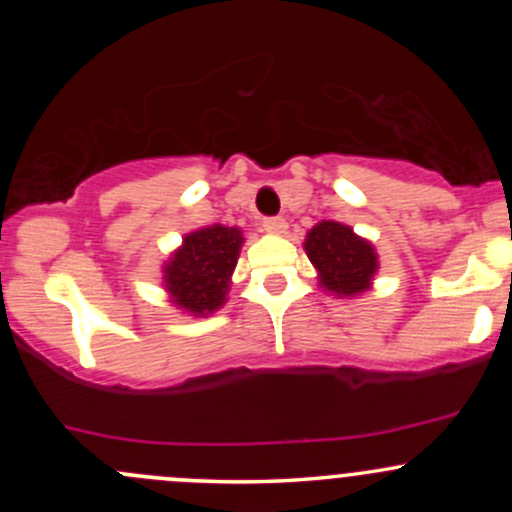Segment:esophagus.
<instances>
[{
	"label": "esophagus",
	"mask_w": 512,
	"mask_h": 512,
	"mask_svg": "<svg viewBox=\"0 0 512 512\" xmlns=\"http://www.w3.org/2000/svg\"><path fill=\"white\" fill-rule=\"evenodd\" d=\"M265 230L267 232H275V235H280V232H285L287 230V223H285V218H282V215H272V218H265Z\"/></svg>",
	"instance_id": "1"
}]
</instances>
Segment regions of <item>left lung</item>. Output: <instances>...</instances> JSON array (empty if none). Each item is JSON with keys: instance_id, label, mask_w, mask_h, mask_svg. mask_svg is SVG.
<instances>
[{"instance_id": "obj_1", "label": "left lung", "mask_w": 512, "mask_h": 512, "mask_svg": "<svg viewBox=\"0 0 512 512\" xmlns=\"http://www.w3.org/2000/svg\"><path fill=\"white\" fill-rule=\"evenodd\" d=\"M309 260L317 267L319 282L334 294L364 292L376 272V252L366 240L356 237L352 227L324 220L304 242Z\"/></svg>"}]
</instances>
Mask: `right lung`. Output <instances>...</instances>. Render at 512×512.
Listing matches in <instances>:
<instances>
[{"label": "right lung", "instance_id": "right-lung-1", "mask_svg": "<svg viewBox=\"0 0 512 512\" xmlns=\"http://www.w3.org/2000/svg\"><path fill=\"white\" fill-rule=\"evenodd\" d=\"M240 245L237 227L213 225L185 237L183 247L165 265V285L173 302L193 314L218 309L225 302Z\"/></svg>", "mask_w": 512, "mask_h": 512}]
</instances>
